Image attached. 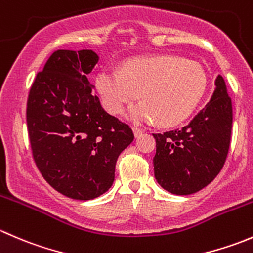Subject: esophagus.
Wrapping results in <instances>:
<instances>
[{
    "label": "esophagus",
    "instance_id": "1",
    "mask_svg": "<svg viewBox=\"0 0 253 253\" xmlns=\"http://www.w3.org/2000/svg\"><path fill=\"white\" fill-rule=\"evenodd\" d=\"M133 133L136 137H141L143 134V131L141 128H137V127H133Z\"/></svg>",
    "mask_w": 253,
    "mask_h": 253
}]
</instances>
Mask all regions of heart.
Listing matches in <instances>:
<instances>
[{"label":"heart","instance_id":"1","mask_svg":"<svg viewBox=\"0 0 253 253\" xmlns=\"http://www.w3.org/2000/svg\"><path fill=\"white\" fill-rule=\"evenodd\" d=\"M202 66L171 55L132 58L121 70L105 67L95 86L110 114H120L141 93L143 101L131 106L127 117L137 124L175 126L195 110L206 90Z\"/></svg>","mask_w":253,"mask_h":253}]
</instances>
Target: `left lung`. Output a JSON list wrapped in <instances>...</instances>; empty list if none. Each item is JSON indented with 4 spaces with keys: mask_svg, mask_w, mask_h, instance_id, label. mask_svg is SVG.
<instances>
[{
    "mask_svg": "<svg viewBox=\"0 0 253 253\" xmlns=\"http://www.w3.org/2000/svg\"><path fill=\"white\" fill-rule=\"evenodd\" d=\"M208 104L186 126L154 133V176L168 192L191 195L220 172L230 145L233 106L224 78L216 76Z\"/></svg>",
    "mask_w": 253,
    "mask_h": 253,
    "instance_id": "obj_1",
    "label": "left lung"
}]
</instances>
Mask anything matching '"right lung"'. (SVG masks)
I'll return each mask as SVG.
<instances>
[{
	"instance_id": "right-lung-1",
	"label": "right lung",
	"mask_w": 253,
	"mask_h": 253,
	"mask_svg": "<svg viewBox=\"0 0 253 253\" xmlns=\"http://www.w3.org/2000/svg\"><path fill=\"white\" fill-rule=\"evenodd\" d=\"M99 61L93 50H57L30 88L27 125L33 157L42 177L79 201L105 193L115 165L134 136L101 106L89 75Z\"/></svg>"
}]
</instances>
